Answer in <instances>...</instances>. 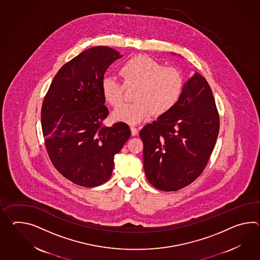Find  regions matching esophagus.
I'll use <instances>...</instances> for the list:
<instances>
[{"mask_svg": "<svg viewBox=\"0 0 260 260\" xmlns=\"http://www.w3.org/2000/svg\"><path fill=\"white\" fill-rule=\"evenodd\" d=\"M131 131H132V135H133V136L138 135V128H136L135 127H131Z\"/></svg>", "mask_w": 260, "mask_h": 260, "instance_id": "1", "label": "esophagus"}]
</instances>
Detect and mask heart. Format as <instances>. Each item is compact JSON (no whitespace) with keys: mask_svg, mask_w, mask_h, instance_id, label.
I'll return each mask as SVG.
<instances>
[{"mask_svg":"<svg viewBox=\"0 0 260 260\" xmlns=\"http://www.w3.org/2000/svg\"><path fill=\"white\" fill-rule=\"evenodd\" d=\"M119 74L127 87L136 86L133 104H123L114 111L116 121L131 125L144 120L153 112L160 116L173 109L184 89V77L179 70L164 67L146 56H136L122 64ZM104 100L114 107L123 102L124 86L113 76H105L101 85Z\"/></svg>","mask_w":260,"mask_h":260,"instance_id":"heart-1","label":"heart"}]
</instances>
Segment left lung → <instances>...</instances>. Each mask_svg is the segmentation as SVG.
<instances>
[{
    "label": "left lung",
    "mask_w": 260,
    "mask_h": 260,
    "mask_svg": "<svg viewBox=\"0 0 260 260\" xmlns=\"http://www.w3.org/2000/svg\"><path fill=\"white\" fill-rule=\"evenodd\" d=\"M218 133L219 116L212 89L195 72L173 109L140 132L148 182L163 191L179 190L191 184L206 166Z\"/></svg>",
    "instance_id": "8db88e82"
}]
</instances>
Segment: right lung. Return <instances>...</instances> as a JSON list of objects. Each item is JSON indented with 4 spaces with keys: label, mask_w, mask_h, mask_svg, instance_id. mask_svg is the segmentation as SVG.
Segmentation results:
<instances>
[{
    "label": "right lung",
    "mask_w": 260,
    "mask_h": 260,
    "mask_svg": "<svg viewBox=\"0 0 260 260\" xmlns=\"http://www.w3.org/2000/svg\"><path fill=\"white\" fill-rule=\"evenodd\" d=\"M123 55L94 46L64 64L42 105V129L54 167L76 185L94 187L112 175L114 158L131 137L126 123L102 126L109 112L101 85L107 68Z\"/></svg>",
    "instance_id": "1"
}]
</instances>
